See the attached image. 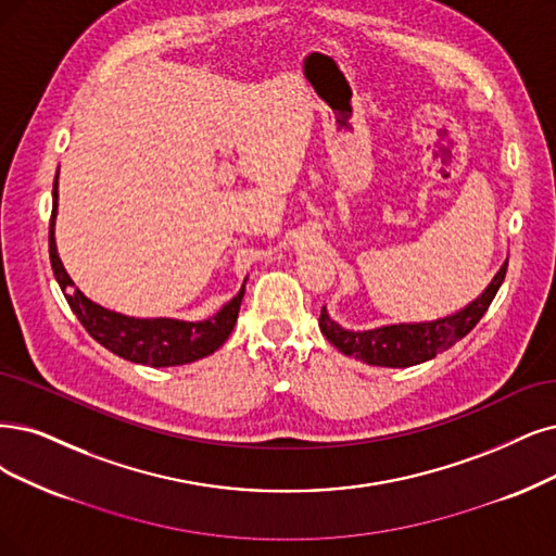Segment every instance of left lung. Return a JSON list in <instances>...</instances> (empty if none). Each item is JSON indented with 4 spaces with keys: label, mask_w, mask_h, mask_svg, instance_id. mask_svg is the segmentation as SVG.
Here are the masks:
<instances>
[{
    "label": "left lung",
    "mask_w": 556,
    "mask_h": 556,
    "mask_svg": "<svg viewBox=\"0 0 556 556\" xmlns=\"http://www.w3.org/2000/svg\"><path fill=\"white\" fill-rule=\"evenodd\" d=\"M508 261L500 267V273L488 283V289L469 302L465 309L451 314L440 320L430 323H399V325H384L376 330L351 332L337 325L327 309H320V332L334 348L348 357H357L371 366H387V368H405L421 362L433 359L435 355L448 351L451 345L467 337L475 330L477 323L488 312L490 302L495 300L500 286L506 277Z\"/></svg>",
    "instance_id": "obj_1"
}]
</instances>
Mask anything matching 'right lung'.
<instances>
[{"instance_id": "add662e5", "label": "right lung", "mask_w": 556, "mask_h": 556, "mask_svg": "<svg viewBox=\"0 0 556 556\" xmlns=\"http://www.w3.org/2000/svg\"><path fill=\"white\" fill-rule=\"evenodd\" d=\"M56 199H59V192H56V180H54L52 217H50L52 273L61 286V291H64L73 314L100 345H105L110 353L128 362L162 368V366L190 364L201 357H208L226 339H229V334L233 332V325L238 320L244 286L240 289V293L231 302H226L213 318L199 320V323L174 320V318L123 316L91 302L85 293L73 289V279L64 270V263H61L56 254V242H54Z\"/></svg>"}]
</instances>
